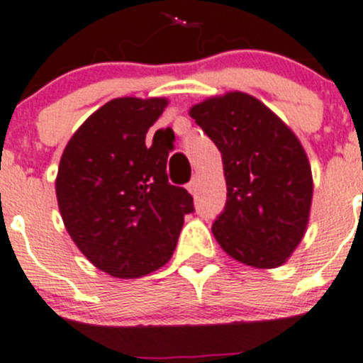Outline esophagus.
Instances as JSON below:
<instances>
[{
    "instance_id": "1",
    "label": "esophagus",
    "mask_w": 363,
    "mask_h": 363,
    "mask_svg": "<svg viewBox=\"0 0 363 363\" xmlns=\"http://www.w3.org/2000/svg\"><path fill=\"white\" fill-rule=\"evenodd\" d=\"M188 191L191 193V195H197V191H199V177H193L191 181H189Z\"/></svg>"
}]
</instances>
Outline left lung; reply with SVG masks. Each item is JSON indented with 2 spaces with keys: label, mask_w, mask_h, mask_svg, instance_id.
I'll return each mask as SVG.
<instances>
[{
  "label": "left lung",
  "mask_w": 363,
  "mask_h": 363,
  "mask_svg": "<svg viewBox=\"0 0 363 363\" xmlns=\"http://www.w3.org/2000/svg\"><path fill=\"white\" fill-rule=\"evenodd\" d=\"M189 116L222 154L228 202L213 235L233 259L276 269L292 256L310 220L313 179L292 128L258 98L229 91Z\"/></svg>",
  "instance_id": "1"
}]
</instances>
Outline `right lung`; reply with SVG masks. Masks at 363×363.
<instances>
[{
  "mask_svg": "<svg viewBox=\"0 0 363 363\" xmlns=\"http://www.w3.org/2000/svg\"><path fill=\"white\" fill-rule=\"evenodd\" d=\"M166 105V98H114L80 125L60 157L55 193L66 231L96 269L118 279L170 262L193 211L191 195L166 177L164 145L145 143Z\"/></svg>",
  "mask_w": 363,
  "mask_h": 363,
  "instance_id": "add662e5",
  "label": "right lung"
}]
</instances>
